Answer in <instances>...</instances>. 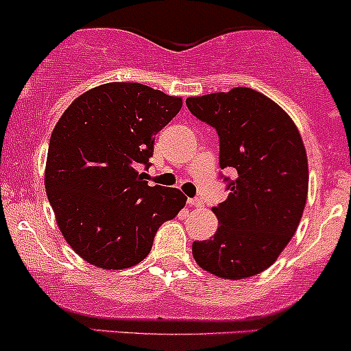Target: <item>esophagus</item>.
Instances as JSON below:
<instances>
[{
    "mask_svg": "<svg viewBox=\"0 0 351 351\" xmlns=\"http://www.w3.org/2000/svg\"><path fill=\"white\" fill-rule=\"evenodd\" d=\"M189 205L190 207H202V205H204V202H202L200 198H189Z\"/></svg>",
    "mask_w": 351,
    "mask_h": 351,
    "instance_id": "obj_1",
    "label": "esophagus"
}]
</instances>
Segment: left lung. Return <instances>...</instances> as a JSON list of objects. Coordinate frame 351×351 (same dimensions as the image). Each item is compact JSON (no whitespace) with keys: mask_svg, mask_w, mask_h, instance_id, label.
<instances>
[{"mask_svg":"<svg viewBox=\"0 0 351 351\" xmlns=\"http://www.w3.org/2000/svg\"><path fill=\"white\" fill-rule=\"evenodd\" d=\"M190 112L217 130L221 168H234L229 195L212 208L219 228L195 241L198 267L226 280L253 277L275 263L306 207L307 154L280 105L251 88L186 98Z\"/></svg>","mask_w":351,"mask_h":351,"instance_id":"obj_1","label":"left lung"}]
</instances>
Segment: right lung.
I'll return each instance as SVG.
<instances>
[{
	"instance_id": "right-lung-1",
	"label": "right lung",
	"mask_w": 351,
	"mask_h": 351,
	"mask_svg": "<svg viewBox=\"0 0 351 351\" xmlns=\"http://www.w3.org/2000/svg\"><path fill=\"white\" fill-rule=\"evenodd\" d=\"M182 105L146 84L115 81L84 91L56 123L45 192L67 244L93 267L141 263L159 226L185 207L178 189L149 186L139 173Z\"/></svg>"
}]
</instances>
